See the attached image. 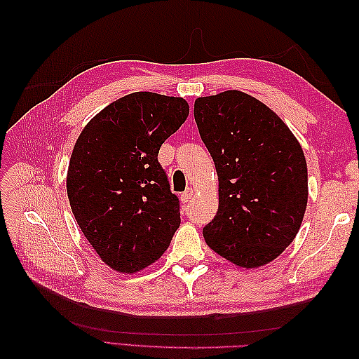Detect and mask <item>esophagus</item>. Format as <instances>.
<instances>
[{"label":"esophagus","mask_w":359,"mask_h":359,"mask_svg":"<svg viewBox=\"0 0 359 359\" xmlns=\"http://www.w3.org/2000/svg\"><path fill=\"white\" fill-rule=\"evenodd\" d=\"M193 189H188V191H185L184 194L180 196V201H182V203H188L189 202V199H191L193 197Z\"/></svg>","instance_id":"34e87169"}]
</instances>
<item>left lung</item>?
I'll return each instance as SVG.
<instances>
[{
    "mask_svg": "<svg viewBox=\"0 0 359 359\" xmlns=\"http://www.w3.org/2000/svg\"><path fill=\"white\" fill-rule=\"evenodd\" d=\"M194 118L219 180L205 242L241 269L270 264L293 242L307 208L301 143L276 112L242 90L196 98Z\"/></svg>",
    "mask_w": 359,
    "mask_h": 359,
    "instance_id": "1",
    "label": "left lung"
}]
</instances>
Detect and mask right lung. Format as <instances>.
<instances>
[{
    "label": "right lung",
    "mask_w": 359,
    "mask_h": 359,
    "mask_svg": "<svg viewBox=\"0 0 359 359\" xmlns=\"http://www.w3.org/2000/svg\"><path fill=\"white\" fill-rule=\"evenodd\" d=\"M188 114L182 97L133 93L90 118L74 144L66 177L71 210L112 270L133 274L154 264L180 226L179 199L157 154Z\"/></svg>",
    "instance_id": "obj_1"
}]
</instances>
